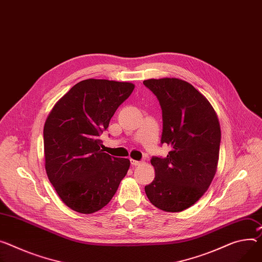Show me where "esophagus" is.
<instances>
[{
  "label": "esophagus",
  "mask_w": 262,
  "mask_h": 262,
  "mask_svg": "<svg viewBox=\"0 0 262 262\" xmlns=\"http://www.w3.org/2000/svg\"><path fill=\"white\" fill-rule=\"evenodd\" d=\"M130 162H131V165L132 166H139V165H142V163L143 162H139V160H135V159H130Z\"/></svg>",
  "instance_id": "obj_1"
}]
</instances>
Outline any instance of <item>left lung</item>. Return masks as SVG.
I'll use <instances>...</instances> for the list:
<instances>
[{
	"label": "left lung",
	"mask_w": 262,
	"mask_h": 262,
	"mask_svg": "<svg viewBox=\"0 0 262 262\" xmlns=\"http://www.w3.org/2000/svg\"><path fill=\"white\" fill-rule=\"evenodd\" d=\"M163 111L160 143L171 147L167 157H152L153 182L145 187L156 208L182 212L209 189L215 176L220 125L209 100L186 80L165 77L144 80Z\"/></svg>",
	"instance_id": "left-lung-1"
}]
</instances>
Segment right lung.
<instances>
[{
	"instance_id": "add662e5",
	"label": "right lung",
	"mask_w": 262,
	"mask_h": 262,
	"mask_svg": "<svg viewBox=\"0 0 262 262\" xmlns=\"http://www.w3.org/2000/svg\"><path fill=\"white\" fill-rule=\"evenodd\" d=\"M133 89L128 82L82 80L58 99L46 119V173L59 198L75 212L103 209L129 170L128 158L103 151L99 135Z\"/></svg>"
}]
</instances>
